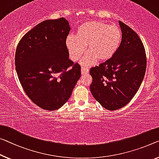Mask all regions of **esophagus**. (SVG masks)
<instances>
[{
    "label": "esophagus",
    "instance_id": "34e87169",
    "mask_svg": "<svg viewBox=\"0 0 159 159\" xmlns=\"http://www.w3.org/2000/svg\"><path fill=\"white\" fill-rule=\"evenodd\" d=\"M89 73V70L86 67H81V74L82 75H85V74H88Z\"/></svg>",
    "mask_w": 159,
    "mask_h": 159
}]
</instances>
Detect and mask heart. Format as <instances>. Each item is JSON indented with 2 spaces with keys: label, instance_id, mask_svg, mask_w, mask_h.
I'll list each match as a JSON object with an SVG mask.
<instances>
[{
  "label": "heart",
  "instance_id": "obj_1",
  "mask_svg": "<svg viewBox=\"0 0 159 159\" xmlns=\"http://www.w3.org/2000/svg\"><path fill=\"white\" fill-rule=\"evenodd\" d=\"M122 39L121 30L115 25L99 20H90L83 23L78 27L76 35H69L66 45L70 58L77 61L87 51L80 63L89 66L97 60L106 61L112 58L119 48Z\"/></svg>",
  "mask_w": 159,
  "mask_h": 159
}]
</instances>
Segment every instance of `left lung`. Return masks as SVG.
Returning a JSON list of instances; mask_svg holds the SVG:
<instances>
[{"label":"left lung","mask_w":159,"mask_h":159,"mask_svg":"<svg viewBox=\"0 0 159 159\" xmlns=\"http://www.w3.org/2000/svg\"><path fill=\"white\" fill-rule=\"evenodd\" d=\"M122 33L120 46L112 58L90 70V90L94 98L108 111L124 107L140 87L146 69L143 43L131 28L118 22Z\"/></svg>","instance_id":"left-lung-1"}]
</instances>
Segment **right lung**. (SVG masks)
<instances>
[{
  "instance_id": "add662e5",
  "label": "right lung",
  "mask_w": 159,
  "mask_h": 159,
  "mask_svg": "<svg viewBox=\"0 0 159 159\" xmlns=\"http://www.w3.org/2000/svg\"><path fill=\"white\" fill-rule=\"evenodd\" d=\"M70 27L64 18L46 20L19 42L15 65L27 96L43 109H58L67 102L80 77V66L69 59L66 45Z\"/></svg>"
}]
</instances>
